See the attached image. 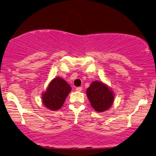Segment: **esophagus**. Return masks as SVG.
Segmentation results:
<instances>
[{
	"instance_id": "1",
	"label": "esophagus",
	"mask_w": 156,
	"mask_h": 156,
	"mask_svg": "<svg viewBox=\"0 0 156 156\" xmlns=\"http://www.w3.org/2000/svg\"><path fill=\"white\" fill-rule=\"evenodd\" d=\"M77 91H81L82 90V87H78V88H76V89Z\"/></svg>"
}]
</instances>
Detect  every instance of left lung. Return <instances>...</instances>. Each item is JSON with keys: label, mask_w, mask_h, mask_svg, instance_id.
Wrapping results in <instances>:
<instances>
[{"label": "left lung", "mask_w": 156, "mask_h": 156, "mask_svg": "<svg viewBox=\"0 0 156 156\" xmlns=\"http://www.w3.org/2000/svg\"><path fill=\"white\" fill-rule=\"evenodd\" d=\"M86 94L95 111L102 112L111 107L114 95L111 88L100 81H94L86 90Z\"/></svg>", "instance_id": "8db88e82"}]
</instances>
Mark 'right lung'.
<instances>
[{"label":"right lung","mask_w":156,"mask_h":156,"mask_svg":"<svg viewBox=\"0 0 156 156\" xmlns=\"http://www.w3.org/2000/svg\"><path fill=\"white\" fill-rule=\"evenodd\" d=\"M70 90L71 87L66 80L60 77L55 78L51 80L46 91L42 94V103L47 109L57 111L63 105Z\"/></svg>","instance_id":"1"}]
</instances>
